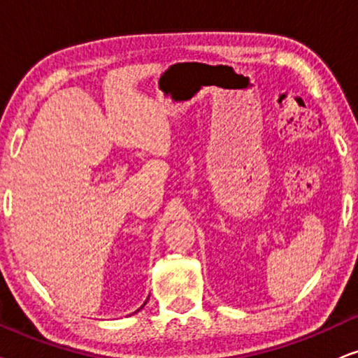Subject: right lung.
<instances>
[{
	"label": "right lung",
	"mask_w": 358,
	"mask_h": 358,
	"mask_svg": "<svg viewBox=\"0 0 358 358\" xmlns=\"http://www.w3.org/2000/svg\"><path fill=\"white\" fill-rule=\"evenodd\" d=\"M145 304H147V302H143V306H145ZM143 306H142V307H143ZM142 307H140V309H142ZM140 309H137V310H135V312H138Z\"/></svg>",
	"instance_id": "obj_1"
}]
</instances>
